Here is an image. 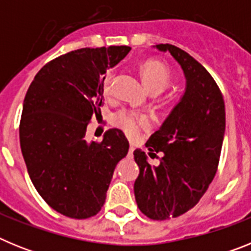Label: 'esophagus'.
I'll use <instances>...</instances> for the list:
<instances>
[{
    "label": "esophagus",
    "instance_id": "obj_1",
    "mask_svg": "<svg viewBox=\"0 0 251 251\" xmlns=\"http://www.w3.org/2000/svg\"><path fill=\"white\" fill-rule=\"evenodd\" d=\"M133 152H134V147H133V146L130 145V147H129V154H133Z\"/></svg>",
    "mask_w": 251,
    "mask_h": 251
}]
</instances>
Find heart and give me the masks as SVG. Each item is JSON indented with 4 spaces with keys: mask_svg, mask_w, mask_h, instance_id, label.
I'll return each mask as SVG.
<instances>
[{
    "mask_svg": "<svg viewBox=\"0 0 251 251\" xmlns=\"http://www.w3.org/2000/svg\"><path fill=\"white\" fill-rule=\"evenodd\" d=\"M141 74L146 85L152 92L154 90L158 93L170 84L171 77H172L170 68L159 60H147L146 63H143L141 68ZM112 84L113 75L108 74L101 83V89L105 97H109L112 94ZM115 124L127 136L136 138L143 130L152 127L153 117L147 113L137 112L134 109H124L115 115Z\"/></svg>",
    "mask_w": 251,
    "mask_h": 251,
    "instance_id": "b5f03b06",
    "label": "heart"
}]
</instances>
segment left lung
I'll return each mask as SVG.
<instances>
[{
  "mask_svg": "<svg viewBox=\"0 0 251 251\" xmlns=\"http://www.w3.org/2000/svg\"><path fill=\"white\" fill-rule=\"evenodd\" d=\"M157 49L168 51L187 79L181 101L146 143L150 156L163 153L159 166H151L145 152H133L139 166L137 205L142 214L162 221L191 210L212 182L225 133V104L214 77L191 55L171 44Z\"/></svg>",
  "mask_w": 251,
  "mask_h": 251,
  "instance_id": "1",
  "label": "left lung"
}]
</instances>
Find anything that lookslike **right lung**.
<instances>
[{"instance_id": "add662e5", "label": "right lung", "mask_w": 251, "mask_h": 251, "mask_svg": "<svg viewBox=\"0 0 251 251\" xmlns=\"http://www.w3.org/2000/svg\"><path fill=\"white\" fill-rule=\"evenodd\" d=\"M129 46L77 49L40 69L26 93L20 145L28 176L45 202L64 216L89 219L100 211L115 166L129 143L119 129L86 142L93 117H100L101 83Z\"/></svg>"}]
</instances>
